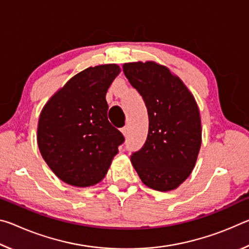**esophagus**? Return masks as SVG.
Wrapping results in <instances>:
<instances>
[{
	"label": "esophagus",
	"mask_w": 249,
	"mask_h": 249,
	"mask_svg": "<svg viewBox=\"0 0 249 249\" xmlns=\"http://www.w3.org/2000/svg\"><path fill=\"white\" fill-rule=\"evenodd\" d=\"M121 132H122V134L124 135V137H126V135H127V132H128V128L125 126V127H123V128L121 129Z\"/></svg>",
	"instance_id": "esophagus-1"
}]
</instances>
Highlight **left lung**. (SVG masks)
<instances>
[{
  "label": "left lung",
  "instance_id": "8db88e82",
  "mask_svg": "<svg viewBox=\"0 0 249 249\" xmlns=\"http://www.w3.org/2000/svg\"><path fill=\"white\" fill-rule=\"evenodd\" d=\"M125 77L148 112L145 145L130 157L142 183L154 190H175L191 175L202 142L200 111L179 77L155 61L127 62Z\"/></svg>",
  "mask_w": 249,
  "mask_h": 249
}]
</instances>
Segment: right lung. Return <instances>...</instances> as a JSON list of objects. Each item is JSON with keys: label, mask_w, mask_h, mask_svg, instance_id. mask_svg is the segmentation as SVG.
Instances as JSON below:
<instances>
[{"label": "right lung", "mask_w": 249, "mask_h": 249, "mask_svg": "<svg viewBox=\"0 0 249 249\" xmlns=\"http://www.w3.org/2000/svg\"><path fill=\"white\" fill-rule=\"evenodd\" d=\"M115 64L89 67L73 75L45 104L37 142L59 179L79 188L107 174L124 137L107 120V89L119 73Z\"/></svg>", "instance_id": "1"}]
</instances>
